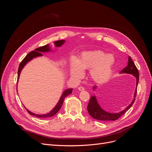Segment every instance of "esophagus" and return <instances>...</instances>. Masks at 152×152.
Listing matches in <instances>:
<instances>
[{"instance_id": "1", "label": "esophagus", "mask_w": 152, "mask_h": 152, "mask_svg": "<svg viewBox=\"0 0 152 152\" xmlns=\"http://www.w3.org/2000/svg\"><path fill=\"white\" fill-rule=\"evenodd\" d=\"M78 89H79L80 91H84V87L80 86V87H78Z\"/></svg>"}]
</instances>
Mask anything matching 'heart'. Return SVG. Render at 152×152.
Here are the masks:
<instances>
[{
  "mask_svg": "<svg viewBox=\"0 0 152 152\" xmlns=\"http://www.w3.org/2000/svg\"><path fill=\"white\" fill-rule=\"evenodd\" d=\"M115 58L112 54H106L99 50H91L82 53L79 59L73 58L71 62L72 76L80 78L84 70H89L90 77L96 82L107 81L111 75Z\"/></svg>",
  "mask_w": 152,
  "mask_h": 152,
  "instance_id": "1",
  "label": "heart"
}]
</instances>
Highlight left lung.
Here are the masks:
<instances>
[{
	"mask_svg": "<svg viewBox=\"0 0 152 152\" xmlns=\"http://www.w3.org/2000/svg\"><path fill=\"white\" fill-rule=\"evenodd\" d=\"M129 73V74H132L133 76L135 77L136 79V88L134 94V99H133L131 103L122 112L118 113H109L104 111V110L102 108L99 104H98L97 99H96V96H91L88 105H87V111H88L90 115L94 119L102 121H116L118 118H120L123 114L125 113L127 110L129 109L132 104L134 103L135 101V98L137 93V87L139 82V72L137 68H136L135 64L132 60L130 56L128 58V64L127 66L124 68L123 70L121 72V73ZM96 86H94L93 89L95 90Z\"/></svg>",
	"mask_w": 152,
	"mask_h": 152,
	"instance_id": "left-lung-1",
	"label": "left lung"
}]
</instances>
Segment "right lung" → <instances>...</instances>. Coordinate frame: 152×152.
Segmentation results:
<instances>
[{
	"label": "right lung",
	"instance_id": "right-lung-1",
	"mask_svg": "<svg viewBox=\"0 0 152 152\" xmlns=\"http://www.w3.org/2000/svg\"><path fill=\"white\" fill-rule=\"evenodd\" d=\"M65 40H60L55 41V42H54V46L55 47H61V45L64 43H65ZM50 49L51 48H50L49 44H47V45H44V46L35 49L34 50H33V51H31L30 53H29L28 54H27L25 56V58L23 59L22 61L20 63V66H19V68H18V79H19V77L20 75V73L21 72V70L23 69V68L25 66V65L27 63L30 61V60H31V59L34 58L38 57V56H42V54L41 53H47V52L50 51ZM72 90H73V89H66L64 91L63 93L62 94V95L61 96L60 99H59V100L58 103L56 105V107H55L49 113H48L46 114H43V115H37V114H35L34 113L31 112L30 111H29V110H28L26 108L27 112L29 113V114L31 115H34V116H35V117H39V118H44L51 117L54 116L55 114H56V113H58L59 110H60V108H61L62 105H63L64 99H65V98L67 96L70 94L72 93Z\"/></svg>",
	"mask_w": 152,
	"mask_h": 152
}]
</instances>
